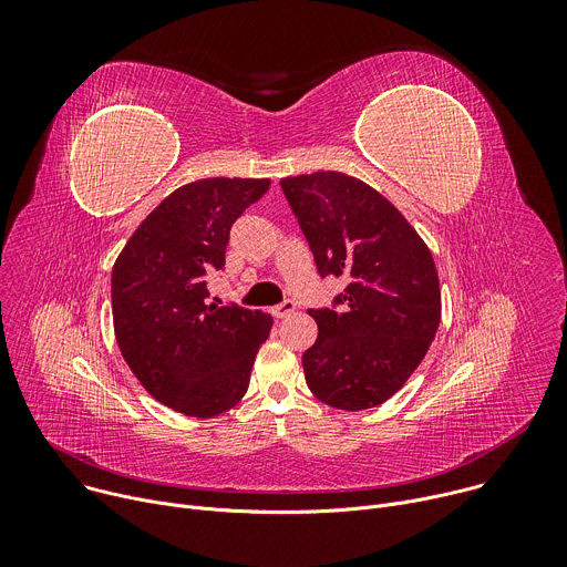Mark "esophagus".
Segmentation results:
<instances>
[{
    "label": "esophagus",
    "mask_w": 567,
    "mask_h": 567,
    "mask_svg": "<svg viewBox=\"0 0 567 567\" xmlns=\"http://www.w3.org/2000/svg\"><path fill=\"white\" fill-rule=\"evenodd\" d=\"M293 309H296V305H293L291 300H285V302L276 305V307L271 309V313H274L276 318H287L289 313H293Z\"/></svg>",
    "instance_id": "1"
}]
</instances>
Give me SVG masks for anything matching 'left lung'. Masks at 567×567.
I'll use <instances>...</instances> for the list:
<instances>
[{"label":"left lung","instance_id":"obj_1","mask_svg":"<svg viewBox=\"0 0 567 567\" xmlns=\"http://www.w3.org/2000/svg\"><path fill=\"white\" fill-rule=\"evenodd\" d=\"M320 278H346L334 307L309 309L302 354L313 396L339 411L390 399L426 357L440 326V280L417 230L383 195L343 173L280 179Z\"/></svg>","mask_w":567,"mask_h":567}]
</instances>
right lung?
<instances>
[{
	"mask_svg": "<svg viewBox=\"0 0 567 567\" xmlns=\"http://www.w3.org/2000/svg\"><path fill=\"white\" fill-rule=\"evenodd\" d=\"M269 179L213 177L186 184L132 233L112 269L114 332L141 385L188 417H215L245 396L274 318L206 302L230 226Z\"/></svg>",
	"mask_w": 567,
	"mask_h": 567,
	"instance_id": "add662e5",
	"label": "right lung"
}]
</instances>
